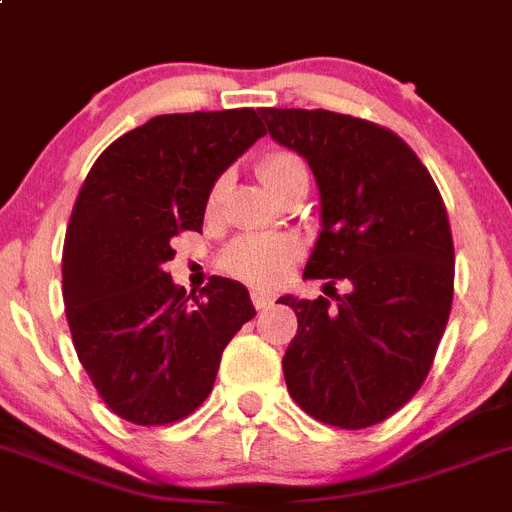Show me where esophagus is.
I'll return each mask as SVG.
<instances>
[{"label": "esophagus", "mask_w": 512, "mask_h": 512, "mask_svg": "<svg viewBox=\"0 0 512 512\" xmlns=\"http://www.w3.org/2000/svg\"><path fill=\"white\" fill-rule=\"evenodd\" d=\"M252 304H255L257 309H268V306L273 304V296L265 291H252Z\"/></svg>", "instance_id": "1"}]
</instances>
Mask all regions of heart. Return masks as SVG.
Listing matches in <instances>:
<instances>
[{"label":"heart","mask_w":512,"mask_h":512,"mask_svg":"<svg viewBox=\"0 0 512 512\" xmlns=\"http://www.w3.org/2000/svg\"><path fill=\"white\" fill-rule=\"evenodd\" d=\"M301 167L304 164L299 157H293L288 151H275L260 162V177L270 190H275L291 172L301 170ZM221 190H224V182H216V188L211 190V198H208V208H216ZM296 252L299 250H296L293 239L252 234V237L231 242L221 255V265L242 281L257 283V286H273L291 268Z\"/></svg>","instance_id":"heart-1"}]
</instances>
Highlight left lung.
<instances>
[{
  "mask_svg": "<svg viewBox=\"0 0 512 512\" xmlns=\"http://www.w3.org/2000/svg\"><path fill=\"white\" fill-rule=\"evenodd\" d=\"M275 144L306 159L319 237L304 278L348 281L337 306L281 296L299 319L283 376L301 410L371 428L425 381L453 301V239L441 193L415 151L376 123L330 110L262 108Z\"/></svg>",
  "mask_w": 512,
  "mask_h": 512,
  "instance_id": "left-lung-1",
  "label": "left lung"
}]
</instances>
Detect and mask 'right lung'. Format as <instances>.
Wrapping results in <instances>:
<instances>
[{"label": "right lung", "mask_w": 512, "mask_h": 512, "mask_svg": "<svg viewBox=\"0 0 512 512\" xmlns=\"http://www.w3.org/2000/svg\"><path fill=\"white\" fill-rule=\"evenodd\" d=\"M262 136L252 108L157 115L102 151L79 190L61 257L66 319L100 397L133 425L188 417L255 317L242 283L216 275L188 296L164 265L180 231H201L216 180Z\"/></svg>", "instance_id": "right-lung-1"}]
</instances>
